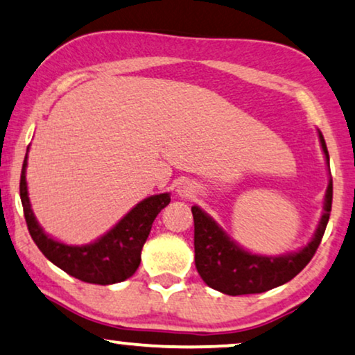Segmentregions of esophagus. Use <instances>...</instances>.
Returning a JSON list of instances; mask_svg holds the SVG:
<instances>
[{"label": "esophagus", "mask_w": 355, "mask_h": 355, "mask_svg": "<svg viewBox=\"0 0 355 355\" xmlns=\"http://www.w3.org/2000/svg\"><path fill=\"white\" fill-rule=\"evenodd\" d=\"M178 193H180V196H183V198H190V196H193V185L191 183H188V182H185V183H182L180 187H178Z\"/></svg>", "instance_id": "1"}]
</instances>
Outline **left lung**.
<instances>
[{"label": "left lung", "mask_w": 355, "mask_h": 355, "mask_svg": "<svg viewBox=\"0 0 355 355\" xmlns=\"http://www.w3.org/2000/svg\"><path fill=\"white\" fill-rule=\"evenodd\" d=\"M320 141L329 164L328 149L320 133ZM333 202V182H329L324 196V212L311 242L299 253L286 257H258L245 252L224 234V230L193 206L195 220V264L202 281L212 289L227 295L261 294L274 287L286 284L299 274L318 250L329 220Z\"/></svg>", "instance_id": "obj_1"}]
</instances>
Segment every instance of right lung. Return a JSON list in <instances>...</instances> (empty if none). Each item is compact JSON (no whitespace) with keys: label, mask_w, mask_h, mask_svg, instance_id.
Wrapping results in <instances>:
<instances>
[{"label":"right lung","mask_w":355,"mask_h":355,"mask_svg":"<svg viewBox=\"0 0 355 355\" xmlns=\"http://www.w3.org/2000/svg\"><path fill=\"white\" fill-rule=\"evenodd\" d=\"M26 167L27 154L22 164L19 191L27 229L45 258L69 276L89 284H115L133 276L141 263V250L148 240L153 222L170 202L168 193L146 198L97 242L84 247H71L50 239L35 220L27 196Z\"/></svg>","instance_id":"add662e5"}]
</instances>
